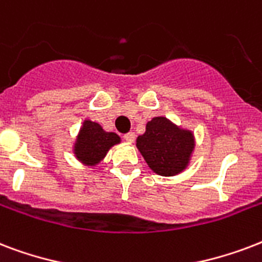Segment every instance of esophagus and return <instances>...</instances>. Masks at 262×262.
I'll list each match as a JSON object with an SVG mask.
<instances>
[{
	"instance_id": "1",
	"label": "esophagus",
	"mask_w": 262,
	"mask_h": 262,
	"mask_svg": "<svg viewBox=\"0 0 262 262\" xmlns=\"http://www.w3.org/2000/svg\"><path fill=\"white\" fill-rule=\"evenodd\" d=\"M123 139H125V141H127V143H133L136 139V135L133 132H129V133H126V135L123 136Z\"/></svg>"
}]
</instances>
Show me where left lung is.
I'll return each instance as SVG.
<instances>
[{
  "instance_id": "1",
  "label": "left lung",
  "mask_w": 262,
  "mask_h": 262,
  "mask_svg": "<svg viewBox=\"0 0 262 262\" xmlns=\"http://www.w3.org/2000/svg\"><path fill=\"white\" fill-rule=\"evenodd\" d=\"M136 147L152 171L174 177L190 164L195 141L189 129L175 125L166 117H154L136 140Z\"/></svg>"
}]
</instances>
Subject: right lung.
Masks as SVG:
<instances>
[{"label":"right lung","mask_w":262,"mask_h":262,"mask_svg":"<svg viewBox=\"0 0 262 262\" xmlns=\"http://www.w3.org/2000/svg\"><path fill=\"white\" fill-rule=\"evenodd\" d=\"M121 143V137L114 132H106L98 122L85 119L80 127L73 154L76 159L88 167H95L104 159L110 148Z\"/></svg>","instance_id":"right-lung-1"}]
</instances>
